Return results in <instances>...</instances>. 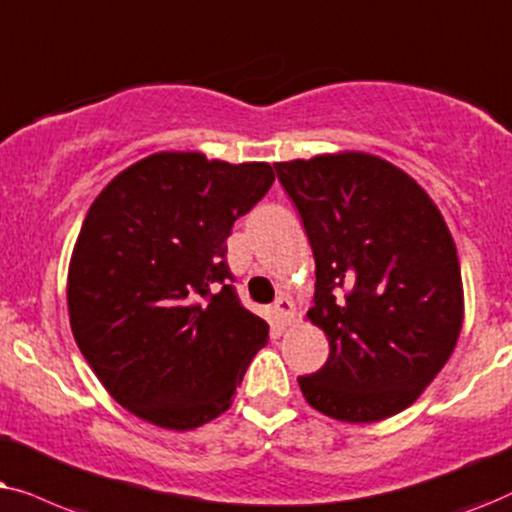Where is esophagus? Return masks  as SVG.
I'll return each mask as SVG.
<instances>
[{
    "mask_svg": "<svg viewBox=\"0 0 512 512\" xmlns=\"http://www.w3.org/2000/svg\"><path fill=\"white\" fill-rule=\"evenodd\" d=\"M274 311L278 320H281L283 325H292L297 320V311H295V304H292L290 297H278L274 302Z\"/></svg>",
    "mask_w": 512,
    "mask_h": 512,
    "instance_id": "obj_1",
    "label": "esophagus"
}]
</instances>
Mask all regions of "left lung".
Returning a JSON list of instances; mask_svg holds the SVG:
<instances>
[{
    "label": "left lung",
    "mask_w": 512,
    "mask_h": 512,
    "mask_svg": "<svg viewBox=\"0 0 512 512\" xmlns=\"http://www.w3.org/2000/svg\"><path fill=\"white\" fill-rule=\"evenodd\" d=\"M316 260L306 318L330 342L299 377L306 403L344 424L410 407L459 342L463 283L454 238L426 189L367 152L274 163Z\"/></svg>",
    "instance_id": "8db88e82"
}]
</instances>
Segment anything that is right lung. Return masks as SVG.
<instances>
[{
	"label": "right lung",
	"instance_id": "add662e5",
	"mask_svg": "<svg viewBox=\"0 0 512 512\" xmlns=\"http://www.w3.org/2000/svg\"><path fill=\"white\" fill-rule=\"evenodd\" d=\"M264 161L156 152L107 182L67 269L79 351L121 407L194 431L234 403L269 325L229 285L227 238L269 187Z\"/></svg>",
	"mask_w": 512,
	"mask_h": 512
}]
</instances>
